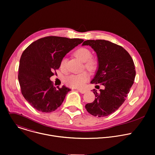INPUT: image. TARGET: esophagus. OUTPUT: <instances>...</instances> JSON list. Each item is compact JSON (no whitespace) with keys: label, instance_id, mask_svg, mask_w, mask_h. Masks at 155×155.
Listing matches in <instances>:
<instances>
[{"label":"esophagus","instance_id":"1","mask_svg":"<svg viewBox=\"0 0 155 155\" xmlns=\"http://www.w3.org/2000/svg\"><path fill=\"white\" fill-rule=\"evenodd\" d=\"M78 91L81 93V94H84L87 92V90L86 89H78Z\"/></svg>","mask_w":155,"mask_h":155}]
</instances>
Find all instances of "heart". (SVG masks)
Segmentation results:
<instances>
[{
  "instance_id": "heart-1",
  "label": "heart",
  "mask_w": 155,
  "mask_h": 155,
  "mask_svg": "<svg viewBox=\"0 0 155 155\" xmlns=\"http://www.w3.org/2000/svg\"><path fill=\"white\" fill-rule=\"evenodd\" d=\"M75 56L81 61L84 63V67L89 71L93 72L97 68V61L94 58H91V51L85 48L80 47L77 49L74 52ZM67 60L66 58H63L60 62V68L61 69H64L66 66ZM89 77L88 74L86 72H81L78 74H73L65 80L66 83L72 87H80L83 86V84L87 80Z\"/></svg>"
}]
</instances>
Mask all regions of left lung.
Instances as JSON below:
<instances>
[{
  "label": "left lung",
  "instance_id": "obj_1",
  "mask_svg": "<svg viewBox=\"0 0 155 155\" xmlns=\"http://www.w3.org/2000/svg\"><path fill=\"white\" fill-rule=\"evenodd\" d=\"M82 45L91 46L97 57V69L91 83L105 87L99 93L93 89L95 99L85 108L92 116H108L124 104L134 83L136 70L133 60L122 47L108 41L87 40Z\"/></svg>",
  "mask_w": 155,
  "mask_h": 155
}]
</instances>
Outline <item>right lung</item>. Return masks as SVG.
<instances>
[{
  "label": "right lung",
  "instance_id": "obj_1",
  "mask_svg": "<svg viewBox=\"0 0 155 155\" xmlns=\"http://www.w3.org/2000/svg\"><path fill=\"white\" fill-rule=\"evenodd\" d=\"M83 41L47 36L33 42L23 51L18 80L24 97L35 109L51 113L61 105L71 89L54 87L50 78L59 69L65 55Z\"/></svg>",
  "mask_w": 155,
  "mask_h": 155
}]
</instances>
